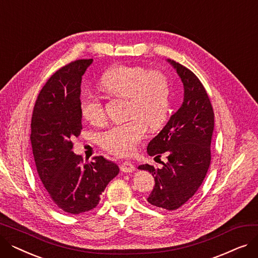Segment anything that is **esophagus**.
Segmentation results:
<instances>
[{
    "label": "esophagus",
    "instance_id": "1",
    "mask_svg": "<svg viewBox=\"0 0 258 258\" xmlns=\"http://www.w3.org/2000/svg\"><path fill=\"white\" fill-rule=\"evenodd\" d=\"M120 169H121V171L130 173V172H133L135 170V166H134V164L132 163V162L125 161V162H123V163L120 165Z\"/></svg>",
    "mask_w": 258,
    "mask_h": 258
}]
</instances>
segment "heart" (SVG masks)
Wrapping results in <instances>:
<instances>
[{
  "label": "heart",
  "instance_id": "heart-1",
  "mask_svg": "<svg viewBox=\"0 0 258 258\" xmlns=\"http://www.w3.org/2000/svg\"><path fill=\"white\" fill-rule=\"evenodd\" d=\"M99 85L108 94L128 98L127 115L132 118L101 133L99 144L115 156H131L144 137L145 125L151 130L159 128L168 117V78L163 73L140 66H116L101 76ZM80 111L92 124L102 123L105 117L102 102L92 94L81 97Z\"/></svg>",
  "mask_w": 258,
  "mask_h": 258
}]
</instances>
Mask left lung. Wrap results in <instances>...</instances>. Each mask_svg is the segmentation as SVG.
<instances>
[{"mask_svg":"<svg viewBox=\"0 0 258 258\" xmlns=\"http://www.w3.org/2000/svg\"><path fill=\"white\" fill-rule=\"evenodd\" d=\"M181 78L184 99L179 110L147 145V154L168 162L162 168L142 164L138 167L153 173L155 187L147 201L152 205L175 210L197 192L210 165V144L214 114L210 99L200 79L186 67L167 59Z\"/></svg>","mask_w":258,"mask_h":258,"instance_id":"1","label":"left lung"}]
</instances>
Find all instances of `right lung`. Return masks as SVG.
<instances>
[{
    "instance_id": "1",
    "label": "right lung",
    "mask_w": 258,
    "mask_h": 258,
    "mask_svg": "<svg viewBox=\"0 0 258 258\" xmlns=\"http://www.w3.org/2000/svg\"><path fill=\"white\" fill-rule=\"evenodd\" d=\"M93 59L62 67L46 83L36 99L31 121V144L45 194L64 212L79 214L97 206L106 185L119 173L102 156L83 164L72 152L80 134L81 79Z\"/></svg>"
}]
</instances>
